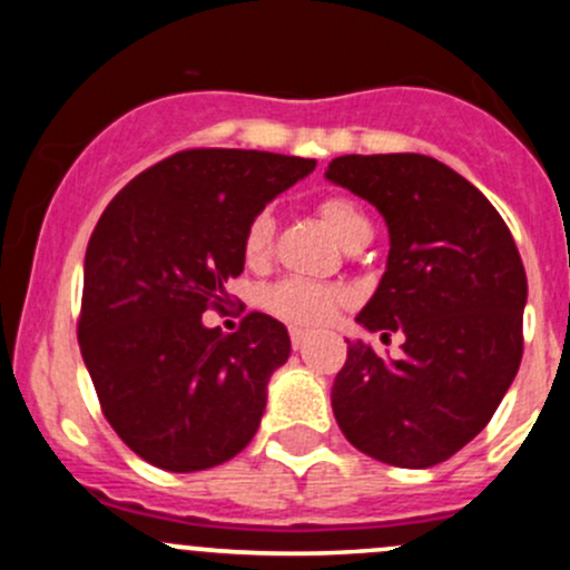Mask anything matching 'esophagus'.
Wrapping results in <instances>:
<instances>
[{"mask_svg":"<svg viewBox=\"0 0 570 570\" xmlns=\"http://www.w3.org/2000/svg\"><path fill=\"white\" fill-rule=\"evenodd\" d=\"M289 338H292V347H295V350H303V347H306L308 333H306V331H301V327H292V331H289Z\"/></svg>","mask_w":570,"mask_h":570,"instance_id":"1","label":"esophagus"}]
</instances>
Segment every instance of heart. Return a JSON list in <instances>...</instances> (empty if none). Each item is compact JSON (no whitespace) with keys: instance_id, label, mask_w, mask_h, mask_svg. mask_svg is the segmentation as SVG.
I'll return each instance as SVG.
<instances>
[{"instance_id":"obj_1","label":"heart","mask_w":570,"mask_h":570,"mask_svg":"<svg viewBox=\"0 0 570 570\" xmlns=\"http://www.w3.org/2000/svg\"><path fill=\"white\" fill-rule=\"evenodd\" d=\"M317 215L347 250L355 248V245L370 243V217L347 195H327V198H322L317 204ZM273 234L275 220L267 209L256 212L248 220L243 234V258L250 269L264 267L269 262V256H273ZM262 303L269 314L289 322V325L320 327L331 322L336 308L342 306L344 292L336 289V286L314 284V281L284 278L264 289Z\"/></svg>"}]
</instances>
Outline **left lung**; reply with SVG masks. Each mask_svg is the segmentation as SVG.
<instances>
[{"mask_svg":"<svg viewBox=\"0 0 570 570\" xmlns=\"http://www.w3.org/2000/svg\"><path fill=\"white\" fill-rule=\"evenodd\" d=\"M325 176L370 200L392 239L358 322L383 342L405 333L400 358L347 342L333 416L375 461L444 463L491 422L519 372L527 273L513 234L474 184L424 154H347Z\"/></svg>","mask_w":570,"mask_h":570,"instance_id":"left-lung-1","label":"left lung"}]
</instances>
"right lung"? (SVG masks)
<instances>
[{"instance_id":"1","label":"right lung","mask_w":570,"mask_h":570,"mask_svg":"<svg viewBox=\"0 0 570 570\" xmlns=\"http://www.w3.org/2000/svg\"><path fill=\"white\" fill-rule=\"evenodd\" d=\"M314 159L189 148L131 178L85 253L79 350L101 413L126 446L165 471L232 461L256 435L269 375L289 358L278 320L250 312L237 333L200 314L228 303L248 220Z\"/></svg>"}]
</instances>
